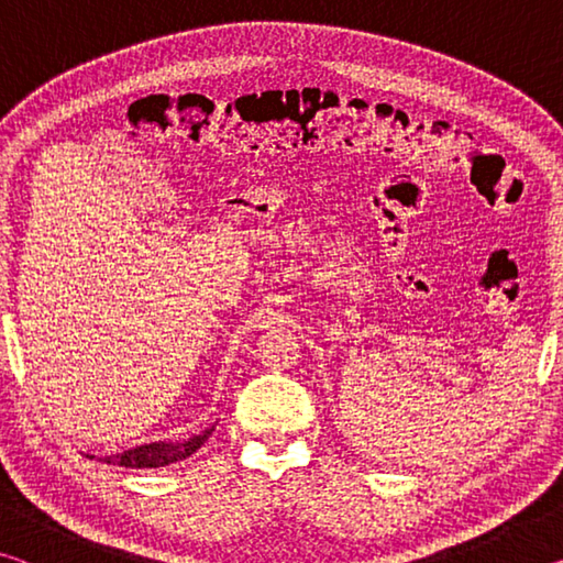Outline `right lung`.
I'll use <instances>...</instances> for the list:
<instances>
[{"instance_id":"1","label":"right lung","mask_w":563,"mask_h":563,"mask_svg":"<svg viewBox=\"0 0 563 563\" xmlns=\"http://www.w3.org/2000/svg\"><path fill=\"white\" fill-rule=\"evenodd\" d=\"M211 434H213V427L201 434L188 437L184 442H151V444L133 446V450H126L121 454L103 456V462L117 464V466H131V470H156V466H168L174 462L186 460V456H190L196 450H201V444Z\"/></svg>"}]
</instances>
